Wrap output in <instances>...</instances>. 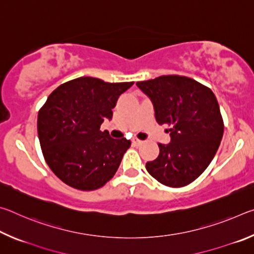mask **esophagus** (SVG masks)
Returning <instances> with one entry per match:
<instances>
[{
    "label": "esophagus",
    "mask_w": 254,
    "mask_h": 254,
    "mask_svg": "<svg viewBox=\"0 0 254 254\" xmlns=\"http://www.w3.org/2000/svg\"><path fill=\"white\" fill-rule=\"evenodd\" d=\"M132 143L134 145H141L143 143V141H141L139 139H134V140H132Z\"/></svg>",
    "instance_id": "1"
}]
</instances>
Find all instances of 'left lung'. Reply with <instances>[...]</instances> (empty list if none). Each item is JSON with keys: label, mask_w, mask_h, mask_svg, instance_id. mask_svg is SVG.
I'll return each mask as SVG.
<instances>
[{"label": "left lung", "mask_w": 254, "mask_h": 254, "mask_svg": "<svg viewBox=\"0 0 254 254\" xmlns=\"http://www.w3.org/2000/svg\"><path fill=\"white\" fill-rule=\"evenodd\" d=\"M136 85L151 98L156 121L167 124L171 136L169 144L158 143L159 156L145 168L165 186H187L204 173L220 147L224 122L216 97L186 76H160Z\"/></svg>", "instance_id": "1"}]
</instances>
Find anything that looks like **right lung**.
I'll return each instance as SVG.
<instances>
[{
  "label": "right lung",
  "mask_w": 254,
  "mask_h": 254,
  "mask_svg": "<svg viewBox=\"0 0 254 254\" xmlns=\"http://www.w3.org/2000/svg\"><path fill=\"white\" fill-rule=\"evenodd\" d=\"M134 84L79 77L58 86L38 113L46 162L57 177L79 190H95L117 173L131 141L101 131L121 94Z\"/></svg>",
  "instance_id": "1"
}]
</instances>
